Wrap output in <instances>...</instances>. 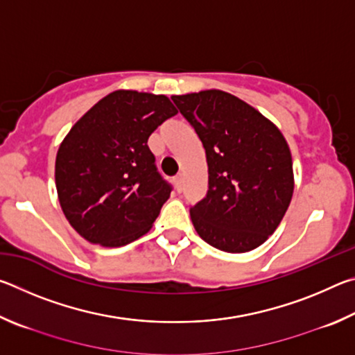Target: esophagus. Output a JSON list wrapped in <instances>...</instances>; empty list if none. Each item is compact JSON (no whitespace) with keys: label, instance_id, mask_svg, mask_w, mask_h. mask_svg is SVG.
<instances>
[{"label":"esophagus","instance_id":"esophagus-1","mask_svg":"<svg viewBox=\"0 0 355 355\" xmlns=\"http://www.w3.org/2000/svg\"><path fill=\"white\" fill-rule=\"evenodd\" d=\"M173 182H175V188H177L178 192L183 189V175H182V173H180V175H177L175 178H173Z\"/></svg>","mask_w":355,"mask_h":355}]
</instances>
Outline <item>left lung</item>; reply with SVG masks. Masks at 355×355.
I'll list each match as a JSON object with an SVG mask.
<instances>
[{
    "instance_id": "1",
    "label": "left lung",
    "mask_w": 355,
    "mask_h": 355,
    "mask_svg": "<svg viewBox=\"0 0 355 355\" xmlns=\"http://www.w3.org/2000/svg\"><path fill=\"white\" fill-rule=\"evenodd\" d=\"M172 100L207 155V196L189 209L196 232L230 254L257 249L279 227L293 197L284 135L255 107L218 89Z\"/></svg>"
}]
</instances>
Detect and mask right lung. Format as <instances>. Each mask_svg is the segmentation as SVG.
<instances>
[{"label":"right lung","instance_id":"1","mask_svg":"<svg viewBox=\"0 0 355 355\" xmlns=\"http://www.w3.org/2000/svg\"><path fill=\"white\" fill-rule=\"evenodd\" d=\"M175 114L166 95L116 91L64 137L55 167L59 203L89 243L120 248L152 228L172 186L156 169L147 141Z\"/></svg>","mask_w":355,"mask_h":355}]
</instances>
